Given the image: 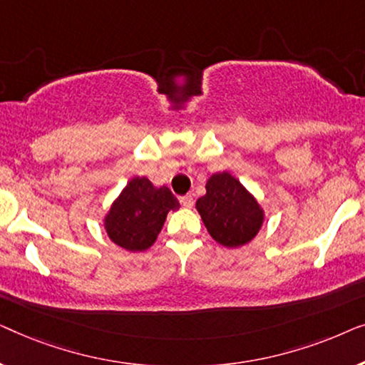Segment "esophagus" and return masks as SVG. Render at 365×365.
Masks as SVG:
<instances>
[{"label":"esophagus","instance_id":"34e87169","mask_svg":"<svg viewBox=\"0 0 365 365\" xmlns=\"http://www.w3.org/2000/svg\"><path fill=\"white\" fill-rule=\"evenodd\" d=\"M179 202H181L184 207H192L194 206V199H192V196H189V194L179 197Z\"/></svg>","mask_w":365,"mask_h":365}]
</instances>
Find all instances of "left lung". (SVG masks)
<instances>
[{
    "instance_id": "obj_1",
    "label": "left lung",
    "mask_w": 365,
    "mask_h": 365,
    "mask_svg": "<svg viewBox=\"0 0 365 365\" xmlns=\"http://www.w3.org/2000/svg\"><path fill=\"white\" fill-rule=\"evenodd\" d=\"M196 209L211 237L226 247L249 242L262 226V209L229 173L209 178L206 196L197 199Z\"/></svg>"
}]
</instances>
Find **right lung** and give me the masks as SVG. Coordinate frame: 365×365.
<instances>
[{
  "instance_id": "right-lung-1",
  "label": "right lung",
  "mask_w": 365,
  "mask_h": 365,
  "mask_svg": "<svg viewBox=\"0 0 365 365\" xmlns=\"http://www.w3.org/2000/svg\"><path fill=\"white\" fill-rule=\"evenodd\" d=\"M179 209L166 186L154 187L148 178H134L114 201L104 219L108 236L128 251H144L161 232L169 211Z\"/></svg>"
}]
</instances>
